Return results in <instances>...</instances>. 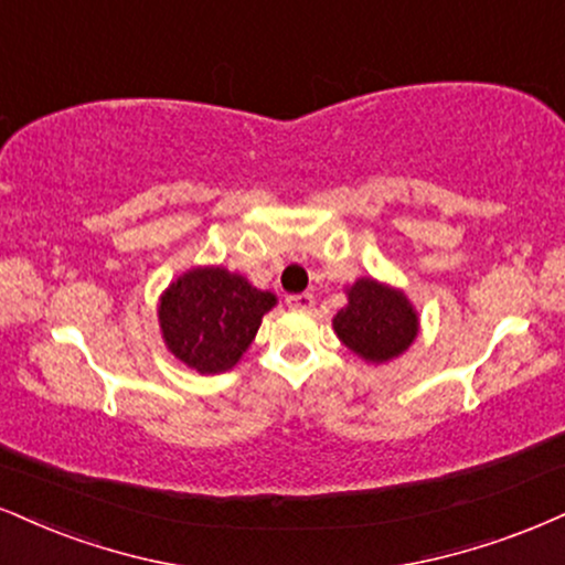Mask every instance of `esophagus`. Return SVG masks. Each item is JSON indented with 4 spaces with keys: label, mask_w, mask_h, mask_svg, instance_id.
Masks as SVG:
<instances>
[{
    "label": "esophagus",
    "mask_w": 565,
    "mask_h": 565,
    "mask_svg": "<svg viewBox=\"0 0 565 565\" xmlns=\"http://www.w3.org/2000/svg\"><path fill=\"white\" fill-rule=\"evenodd\" d=\"M285 303H288V309L309 311L311 306H315V296H311V294H296V296L285 298Z\"/></svg>",
    "instance_id": "obj_1"
}]
</instances>
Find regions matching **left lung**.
<instances>
[{
  "label": "left lung",
  "mask_w": 565,
  "mask_h": 565,
  "mask_svg": "<svg viewBox=\"0 0 565 565\" xmlns=\"http://www.w3.org/2000/svg\"><path fill=\"white\" fill-rule=\"evenodd\" d=\"M348 303L332 317V330L348 351L366 364L403 356L419 335V311L401 288L359 277L345 288Z\"/></svg>",
  "instance_id": "left-lung-1"
}]
</instances>
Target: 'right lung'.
Here are the masks:
<instances>
[{
    "mask_svg": "<svg viewBox=\"0 0 565 565\" xmlns=\"http://www.w3.org/2000/svg\"><path fill=\"white\" fill-rule=\"evenodd\" d=\"M277 296L254 288L238 271L193 267L159 296L157 317L167 351L199 374L238 364Z\"/></svg>",
    "mask_w": 565,
    "mask_h": 565,
    "instance_id": "add662e5",
    "label": "right lung"
}]
</instances>
